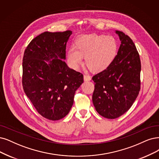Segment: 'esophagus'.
I'll return each instance as SVG.
<instances>
[{
  "label": "esophagus",
  "instance_id": "1",
  "mask_svg": "<svg viewBox=\"0 0 159 159\" xmlns=\"http://www.w3.org/2000/svg\"><path fill=\"white\" fill-rule=\"evenodd\" d=\"M84 80L86 81H89L91 80V77L89 75L84 74Z\"/></svg>",
  "mask_w": 159,
  "mask_h": 159
}]
</instances>
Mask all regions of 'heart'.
Here are the masks:
<instances>
[{
    "label": "heart",
    "mask_w": 159,
    "mask_h": 159,
    "mask_svg": "<svg viewBox=\"0 0 159 159\" xmlns=\"http://www.w3.org/2000/svg\"><path fill=\"white\" fill-rule=\"evenodd\" d=\"M118 44L111 36L103 34H83L75 40L74 47L69 48L67 61L70 67L77 69L85 63L93 72H100L107 69L116 56Z\"/></svg>",
    "instance_id": "heart-1"
}]
</instances>
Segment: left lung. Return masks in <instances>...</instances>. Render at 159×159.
I'll list each match as a JSON object with an SVG mask.
<instances>
[{
  "instance_id": "8db88e82",
  "label": "left lung",
  "mask_w": 159,
  "mask_h": 159,
  "mask_svg": "<svg viewBox=\"0 0 159 159\" xmlns=\"http://www.w3.org/2000/svg\"><path fill=\"white\" fill-rule=\"evenodd\" d=\"M121 44L112 64L95 75L92 102L97 112L114 119L125 113L136 100L140 90L141 61L132 40L116 31Z\"/></svg>"
}]
</instances>
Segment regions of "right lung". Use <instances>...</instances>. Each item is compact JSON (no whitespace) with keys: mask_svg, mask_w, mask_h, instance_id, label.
<instances>
[{"mask_svg":"<svg viewBox=\"0 0 159 159\" xmlns=\"http://www.w3.org/2000/svg\"><path fill=\"white\" fill-rule=\"evenodd\" d=\"M71 34L69 30L41 33L28 44L23 57V90L37 112L51 120L69 113L84 81L83 75L63 60Z\"/></svg>","mask_w":159,"mask_h":159,"instance_id":"add662e5","label":"right lung"}]
</instances>
